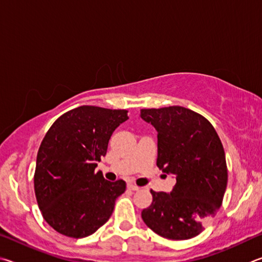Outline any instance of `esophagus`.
I'll use <instances>...</instances> for the list:
<instances>
[{
  "label": "esophagus",
  "instance_id": "1",
  "mask_svg": "<svg viewBox=\"0 0 262 262\" xmlns=\"http://www.w3.org/2000/svg\"><path fill=\"white\" fill-rule=\"evenodd\" d=\"M127 187H128V189H130V190H132V191H138V190L140 189L139 186H137L136 184H134V183H128Z\"/></svg>",
  "mask_w": 262,
  "mask_h": 262
}]
</instances>
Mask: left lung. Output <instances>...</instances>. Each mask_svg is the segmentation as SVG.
<instances>
[{
  "label": "left lung",
  "instance_id": "obj_1",
  "mask_svg": "<svg viewBox=\"0 0 262 262\" xmlns=\"http://www.w3.org/2000/svg\"><path fill=\"white\" fill-rule=\"evenodd\" d=\"M140 117L158 131L157 166L176 177L170 193L150 190L153 201L141 217L168 239L198 236L216 215L227 189L221 140L208 119L181 105L141 109Z\"/></svg>",
  "mask_w": 262,
  "mask_h": 262
}]
</instances>
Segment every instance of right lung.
Returning a JSON list of instances; mask_svg holds the SVG:
<instances>
[{
  "label": "right lung",
  "mask_w": 262,
  "mask_h": 262,
  "mask_svg": "<svg viewBox=\"0 0 262 262\" xmlns=\"http://www.w3.org/2000/svg\"><path fill=\"white\" fill-rule=\"evenodd\" d=\"M127 110L81 105L63 114L46 134L36 155L34 191L43 219L62 235L94 233L113 214L126 184L95 172Z\"/></svg>",
  "instance_id": "add662e5"
}]
</instances>
